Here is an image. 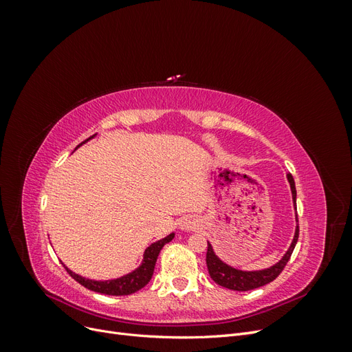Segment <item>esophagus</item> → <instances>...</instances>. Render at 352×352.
Masks as SVG:
<instances>
[{
  "instance_id": "34e87169",
  "label": "esophagus",
  "mask_w": 352,
  "mask_h": 352,
  "mask_svg": "<svg viewBox=\"0 0 352 352\" xmlns=\"http://www.w3.org/2000/svg\"><path fill=\"white\" fill-rule=\"evenodd\" d=\"M182 226H184V229H190V228H194L195 225H192V223H190V221H185Z\"/></svg>"
}]
</instances>
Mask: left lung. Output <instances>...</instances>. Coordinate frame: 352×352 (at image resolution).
<instances>
[{
    "mask_svg": "<svg viewBox=\"0 0 352 352\" xmlns=\"http://www.w3.org/2000/svg\"><path fill=\"white\" fill-rule=\"evenodd\" d=\"M287 180H289L291 190H292L294 207L296 208V189H295V182H294V177H292L291 173H287ZM296 221H298V214H296ZM298 235H300V226L296 225L294 241L291 243L289 250H287L286 254L282 257V260L279 263H276L274 265H272V267H269V269L257 270V272H242V270L230 267V265H228L226 263H223L217 257L214 251H212L211 243L207 242L208 248H207L206 261H207V269H208V273H210V278L223 287H228V289L239 291V292L251 291V289H255V287L267 285V283L273 282L276 278H278V276L282 273V270L285 269L286 263L289 261L295 245L298 242Z\"/></svg>",
    "mask_w": 352,
    "mask_h": 352,
    "instance_id": "obj_1",
    "label": "left lung"
}]
</instances>
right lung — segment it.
Returning <instances> with one entry per match:
<instances>
[{
  "label": "right lung",
  "instance_id": "add662e5",
  "mask_svg": "<svg viewBox=\"0 0 352 352\" xmlns=\"http://www.w3.org/2000/svg\"><path fill=\"white\" fill-rule=\"evenodd\" d=\"M95 135H92L91 138H94ZM91 138H88L87 141H89ZM87 141H83L82 144H85ZM82 144H79L76 148H79ZM175 238V233H170L168 236H166L164 239H160L154 243H151L150 247H148L144 252V260H142V264L138 267L136 270H133L132 273L126 274V276H122V278L119 279H113V280H89V279H85L82 278V276L73 273L72 270H69L66 265V270L67 273L72 276V278L79 282L82 286L87 287V289L89 291H94V292H100V294H104V295H131L136 291L142 289V287L151 280L153 278V273H154V267H155V263H157V257L160 251H162V248L164 247L166 243H168L170 241H172Z\"/></svg>",
  "mask_w": 352,
  "mask_h": 352
}]
</instances>
